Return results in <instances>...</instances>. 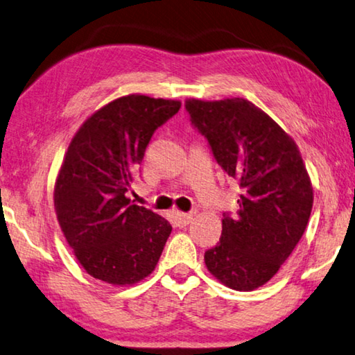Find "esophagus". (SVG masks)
<instances>
[{
  "label": "esophagus",
  "mask_w": 355,
  "mask_h": 355,
  "mask_svg": "<svg viewBox=\"0 0 355 355\" xmlns=\"http://www.w3.org/2000/svg\"><path fill=\"white\" fill-rule=\"evenodd\" d=\"M193 217H195V214L193 212H178L176 216H174V220H176V223H178V226H181V228H184V226H187L191 220H193Z\"/></svg>",
  "instance_id": "obj_1"
}]
</instances>
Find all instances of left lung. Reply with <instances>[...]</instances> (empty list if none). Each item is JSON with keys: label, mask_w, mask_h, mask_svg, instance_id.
<instances>
[{"label": "left lung", "mask_w": 355, "mask_h": 355, "mask_svg": "<svg viewBox=\"0 0 355 355\" xmlns=\"http://www.w3.org/2000/svg\"><path fill=\"white\" fill-rule=\"evenodd\" d=\"M191 124L211 144L242 193L234 216L223 214L222 237L205 253L225 286L253 291L274 277L309 225L313 185L294 139L247 98H187Z\"/></svg>", "instance_id": "8db88e82"}]
</instances>
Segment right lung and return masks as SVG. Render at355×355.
<instances>
[{
  "label": "right lung",
  "instance_id": "add662e5",
  "mask_svg": "<svg viewBox=\"0 0 355 355\" xmlns=\"http://www.w3.org/2000/svg\"><path fill=\"white\" fill-rule=\"evenodd\" d=\"M181 102L129 94L98 108L81 124L55 182L58 223L91 277L127 286L153 274L171 225L132 205L130 187L157 127Z\"/></svg>",
  "mask_w": 355,
  "mask_h": 355
}]
</instances>
